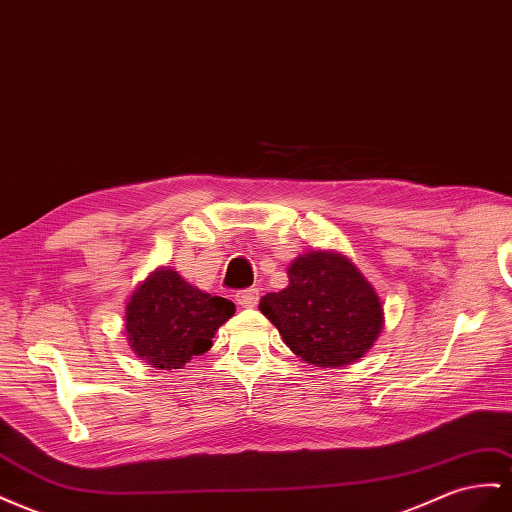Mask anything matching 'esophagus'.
Returning a JSON list of instances; mask_svg holds the SVG:
<instances>
[{
	"label": "esophagus",
	"mask_w": 512,
	"mask_h": 512,
	"mask_svg": "<svg viewBox=\"0 0 512 512\" xmlns=\"http://www.w3.org/2000/svg\"><path fill=\"white\" fill-rule=\"evenodd\" d=\"M234 301H237L241 308H254L256 303H258V290H256V288L239 290V293L234 295Z\"/></svg>",
	"instance_id": "34e87169"
}]
</instances>
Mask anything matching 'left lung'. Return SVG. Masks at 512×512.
<instances>
[{
  "label": "left lung",
  "mask_w": 512,
  "mask_h": 512,
  "mask_svg": "<svg viewBox=\"0 0 512 512\" xmlns=\"http://www.w3.org/2000/svg\"><path fill=\"white\" fill-rule=\"evenodd\" d=\"M258 308L278 327L290 351L321 368L357 362L383 327L375 288L338 252L297 256L288 265V286L262 297Z\"/></svg>",
  "instance_id": "obj_1"
}]
</instances>
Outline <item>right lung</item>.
Here are the masks:
<instances>
[{"mask_svg":"<svg viewBox=\"0 0 512 512\" xmlns=\"http://www.w3.org/2000/svg\"><path fill=\"white\" fill-rule=\"evenodd\" d=\"M232 314V301L211 297L174 269L159 267L133 290L124 325L137 357L157 370H172L209 351L215 331Z\"/></svg>","mask_w":512,"mask_h":512,"instance_id":"add662e5","label":"right lung"}]
</instances>
